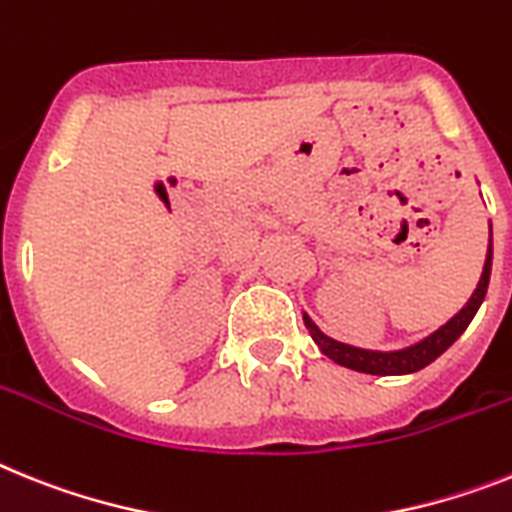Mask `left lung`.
I'll return each mask as SVG.
<instances>
[{
  "instance_id": "1",
  "label": "left lung",
  "mask_w": 512,
  "mask_h": 512,
  "mask_svg": "<svg viewBox=\"0 0 512 512\" xmlns=\"http://www.w3.org/2000/svg\"><path fill=\"white\" fill-rule=\"evenodd\" d=\"M489 276H492V223H489V244H487V260H484L482 278L476 283L474 294L468 296V302L463 304L461 312H455L445 325L429 333L422 341L411 343V346H403V349L393 351H377V349H359V346H351V343H341L336 338L325 336L320 328L315 325V320L304 312V325H307L309 336L317 343V349L322 354L333 359L341 367H349L354 372H364V375H380V377H393V375H411V372H419L427 364H432L440 354L453 346L458 338L463 336V330L468 328V322L474 320V315L482 307L484 296H487Z\"/></svg>"
}]
</instances>
